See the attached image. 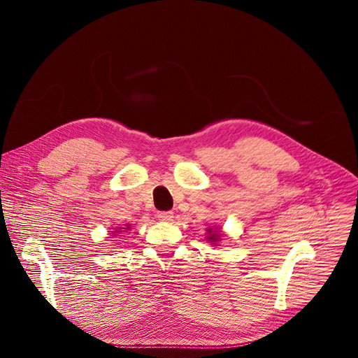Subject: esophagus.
<instances>
[{
    "mask_svg": "<svg viewBox=\"0 0 358 358\" xmlns=\"http://www.w3.org/2000/svg\"><path fill=\"white\" fill-rule=\"evenodd\" d=\"M157 216H158V219L162 220V222H169V220H173L174 213H173V212H158Z\"/></svg>",
    "mask_w": 358,
    "mask_h": 358,
    "instance_id": "esophagus-1",
    "label": "esophagus"
}]
</instances>
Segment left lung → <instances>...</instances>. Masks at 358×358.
<instances>
[{
	"instance_id": "left-lung-1",
	"label": "left lung",
	"mask_w": 358,
	"mask_h": 358,
	"mask_svg": "<svg viewBox=\"0 0 358 358\" xmlns=\"http://www.w3.org/2000/svg\"><path fill=\"white\" fill-rule=\"evenodd\" d=\"M208 231H209V234L212 232V229H208ZM217 236H219V235H210V236H209V239H210V241H216V239H217Z\"/></svg>"
}]
</instances>
